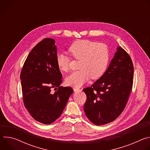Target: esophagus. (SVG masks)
<instances>
[{
    "label": "esophagus",
    "mask_w": 150,
    "mask_h": 150,
    "mask_svg": "<svg viewBox=\"0 0 150 150\" xmlns=\"http://www.w3.org/2000/svg\"><path fill=\"white\" fill-rule=\"evenodd\" d=\"M74 92H79V91H81V90L78 88H74Z\"/></svg>",
    "instance_id": "34e87169"
}]
</instances>
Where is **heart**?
Listing matches in <instances>:
<instances>
[{
	"label": "heart",
	"instance_id": "1",
	"mask_svg": "<svg viewBox=\"0 0 150 150\" xmlns=\"http://www.w3.org/2000/svg\"><path fill=\"white\" fill-rule=\"evenodd\" d=\"M69 53L74 58L81 60L79 65L80 70L73 72L67 78L68 85L80 87L90 78L97 79L105 72L109 61V53L105 45L88 40H79L71 45ZM56 60L60 71H69V57L59 53Z\"/></svg>",
	"mask_w": 150,
	"mask_h": 150
}]
</instances>
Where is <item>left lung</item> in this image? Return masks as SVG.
I'll return each mask as SVG.
<instances>
[{"mask_svg":"<svg viewBox=\"0 0 150 150\" xmlns=\"http://www.w3.org/2000/svg\"><path fill=\"white\" fill-rule=\"evenodd\" d=\"M134 66L126 52L118 46L109 67L91 87L83 90L84 112L96 125L115 120L123 111L132 90Z\"/></svg>","mask_w":150,"mask_h":150,"instance_id":"left-lung-1","label":"left lung"}]
</instances>
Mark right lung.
Returning <instances> with one entry per match:
<instances>
[{
	"label": "right lung",
	"mask_w": 150,
	"mask_h": 150,
	"mask_svg": "<svg viewBox=\"0 0 150 150\" xmlns=\"http://www.w3.org/2000/svg\"><path fill=\"white\" fill-rule=\"evenodd\" d=\"M56 56L55 40L45 38L29 53L20 76L25 107L35 120L46 125L60 116L74 91L60 86L62 75Z\"/></svg>",
	"instance_id": "add662e5"
}]
</instances>
